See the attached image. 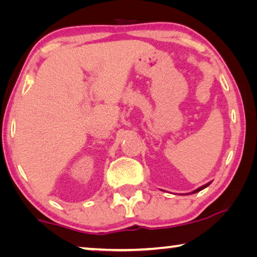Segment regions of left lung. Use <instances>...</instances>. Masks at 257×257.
I'll return each mask as SVG.
<instances>
[{"label":"left lung","mask_w":257,"mask_h":257,"mask_svg":"<svg viewBox=\"0 0 257 257\" xmlns=\"http://www.w3.org/2000/svg\"><path fill=\"white\" fill-rule=\"evenodd\" d=\"M211 182H208V184H206V185H204V186H202V187H199V188H197L196 190H194V191H191V194H195V193H198V191H201L202 189H204V188H206V187L210 185Z\"/></svg>","instance_id":"left-lung-1"}]
</instances>
